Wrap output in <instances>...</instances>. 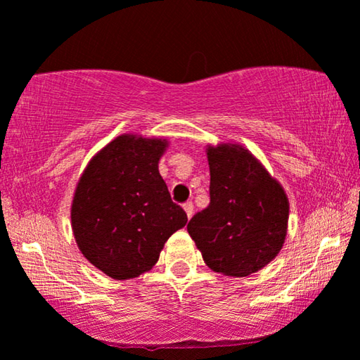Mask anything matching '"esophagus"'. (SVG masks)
<instances>
[{
    "label": "esophagus",
    "instance_id": "34e87169",
    "mask_svg": "<svg viewBox=\"0 0 360 360\" xmlns=\"http://www.w3.org/2000/svg\"><path fill=\"white\" fill-rule=\"evenodd\" d=\"M183 207H184V210H186V215H188V219L193 217V214H194V204L189 200V202H186V204L183 205Z\"/></svg>",
    "mask_w": 360,
    "mask_h": 360
}]
</instances>
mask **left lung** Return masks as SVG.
Returning a JSON list of instances; mask_svg holds the SVG:
<instances>
[{
  "label": "left lung",
  "instance_id": "left-lung-1",
  "mask_svg": "<svg viewBox=\"0 0 360 360\" xmlns=\"http://www.w3.org/2000/svg\"><path fill=\"white\" fill-rule=\"evenodd\" d=\"M210 202L189 220L188 232L214 271L247 276L283 247L288 199L260 162L237 145L207 150Z\"/></svg>",
  "mask_w": 360,
  "mask_h": 360
}]
</instances>
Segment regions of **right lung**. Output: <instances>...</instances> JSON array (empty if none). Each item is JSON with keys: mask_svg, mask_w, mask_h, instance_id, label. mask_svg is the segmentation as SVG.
Returning <instances> with one entry per match:
<instances>
[{"mask_svg": "<svg viewBox=\"0 0 360 360\" xmlns=\"http://www.w3.org/2000/svg\"><path fill=\"white\" fill-rule=\"evenodd\" d=\"M165 140L122 135L80 177L72 230L87 260L115 280L151 270L176 230L188 222L158 171Z\"/></svg>", "mask_w": 360, "mask_h": 360, "instance_id": "obj_1", "label": "right lung"}]
</instances>
